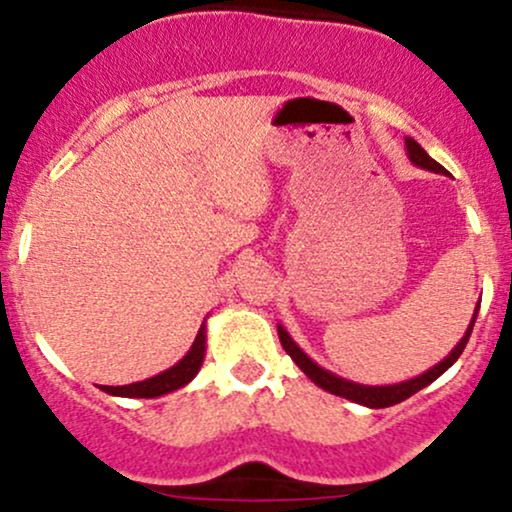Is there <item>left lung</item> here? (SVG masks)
<instances>
[{"label":"left lung","instance_id":"8db88e82","mask_svg":"<svg viewBox=\"0 0 512 512\" xmlns=\"http://www.w3.org/2000/svg\"><path fill=\"white\" fill-rule=\"evenodd\" d=\"M404 144H407V156H409V161L414 163V166L431 170V173L445 175V168L440 166V163L433 161V158L428 156L424 149H421L419 142H414V139L407 137V139H404ZM477 315H479V303H477V308H474L472 322H469L464 337L460 339V342H457L455 349H452L450 354L443 358V361L436 363L433 368H428L426 373L416 375V378H411V380H404V383H395V385H361V383H351V380H346V378H339V375L330 373V370L317 366L313 358H310L301 349V346L293 342L291 334L286 332L284 327H281V325H276V327H279V339H281V346L286 349V354H289L293 361H296V366L301 368L303 373L308 375V378L313 380L317 387H322V390L332 392V395H337V397H344V399H351V402H356V404H363V407L385 409V407H392V404L404 402V399L416 395L419 390H424L426 385H431L433 380H438L440 375H443L445 370H448L452 363L460 358L464 346H467V342H469V334H472V330H474Z\"/></svg>","mask_w":512,"mask_h":512}]
</instances>
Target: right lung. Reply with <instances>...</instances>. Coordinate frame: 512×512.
<instances>
[{
  "mask_svg": "<svg viewBox=\"0 0 512 512\" xmlns=\"http://www.w3.org/2000/svg\"><path fill=\"white\" fill-rule=\"evenodd\" d=\"M204 354H207V322H202L199 327L195 342H192L190 351L180 358L175 366H170L163 373L154 375V378L139 380V383L132 385H122V387H113V385H101L103 392L113 397H142V399H154L161 395H168V392L180 390L190 383L192 378L199 373L204 363Z\"/></svg>",
  "mask_w": 512,
  "mask_h": 512,
  "instance_id": "obj_1",
  "label": "right lung"
}]
</instances>
